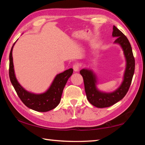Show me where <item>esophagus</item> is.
Returning <instances> with one entry per match:
<instances>
[{
  "label": "esophagus",
  "mask_w": 145,
  "mask_h": 145,
  "mask_svg": "<svg viewBox=\"0 0 145 145\" xmlns=\"http://www.w3.org/2000/svg\"><path fill=\"white\" fill-rule=\"evenodd\" d=\"M80 66L79 64H78V63H75L73 66V70H74L75 72H78V71L80 69Z\"/></svg>",
  "instance_id": "esophagus-1"
}]
</instances>
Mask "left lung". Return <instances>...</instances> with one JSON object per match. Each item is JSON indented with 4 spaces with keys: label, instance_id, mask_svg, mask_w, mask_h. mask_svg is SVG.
I'll list each match as a JSON object with an SVG mask.
<instances>
[{
    "label": "left lung",
    "instance_id": "1",
    "mask_svg": "<svg viewBox=\"0 0 145 145\" xmlns=\"http://www.w3.org/2000/svg\"><path fill=\"white\" fill-rule=\"evenodd\" d=\"M112 36L117 37L114 43H118L123 48L127 61L124 79L120 87L114 92L105 93L100 91L96 87V77L92 71L82 69L80 73L84 79V89L88 101L99 108L107 107L116 104L123 98L131 86L135 70V59L129 41L124 34L113 26Z\"/></svg>",
    "mask_w": 145,
    "mask_h": 145
}]
</instances>
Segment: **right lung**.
Masks as SVG:
<instances>
[{"label":"right lung","instance_id":"add662e5","mask_svg":"<svg viewBox=\"0 0 145 145\" xmlns=\"http://www.w3.org/2000/svg\"><path fill=\"white\" fill-rule=\"evenodd\" d=\"M9 54V75L12 85L24 104L30 109L38 112H46L54 109L59 104L63 91L67 80L73 73V69L70 68L56 75L52 85L45 93L42 94H34L24 89L17 81L14 75L12 50Z\"/></svg>","mask_w":145,"mask_h":145}]
</instances>
